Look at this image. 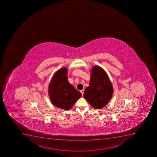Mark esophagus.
Returning <instances> with one entry per match:
<instances>
[{"instance_id": "esophagus-1", "label": "esophagus", "mask_w": 157, "mask_h": 157, "mask_svg": "<svg viewBox=\"0 0 157 157\" xmlns=\"http://www.w3.org/2000/svg\"><path fill=\"white\" fill-rule=\"evenodd\" d=\"M84 91H85V90L84 89H82V90H81V93H82V95H84Z\"/></svg>"}]
</instances>
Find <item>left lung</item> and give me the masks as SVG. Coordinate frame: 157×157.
Returning <instances> with one entry per match:
<instances>
[{
    "instance_id": "obj_1",
    "label": "left lung",
    "mask_w": 157,
    "mask_h": 157,
    "mask_svg": "<svg viewBox=\"0 0 157 157\" xmlns=\"http://www.w3.org/2000/svg\"><path fill=\"white\" fill-rule=\"evenodd\" d=\"M113 92V85L106 72L100 66H94L89 86L84 92L85 99L94 109H102L109 103Z\"/></svg>"
}]
</instances>
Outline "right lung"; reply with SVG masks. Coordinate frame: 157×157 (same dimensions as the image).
Segmentation results:
<instances>
[{
  "label": "right lung",
  "instance_id": "add662e5",
  "mask_svg": "<svg viewBox=\"0 0 157 157\" xmlns=\"http://www.w3.org/2000/svg\"><path fill=\"white\" fill-rule=\"evenodd\" d=\"M67 68L62 67L57 71L48 86V95L52 103L56 107L68 110L71 109L82 94L68 81Z\"/></svg>",
  "mask_w": 157,
  "mask_h": 157
}]
</instances>
